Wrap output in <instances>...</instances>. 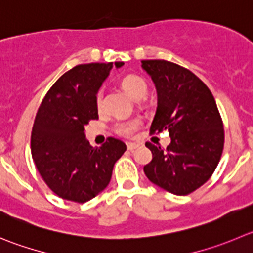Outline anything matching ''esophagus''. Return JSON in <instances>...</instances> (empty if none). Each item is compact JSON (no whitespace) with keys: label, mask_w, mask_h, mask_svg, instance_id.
<instances>
[{"label":"esophagus","mask_w":253,"mask_h":253,"mask_svg":"<svg viewBox=\"0 0 253 253\" xmlns=\"http://www.w3.org/2000/svg\"><path fill=\"white\" fill-rule=\"evenodd\" d=\"M138 146H139V144H136V143H128V144H126V148H128V150H130V151L135 150Z\"/></svg>","instance_id":"esophagus-1"}]
</instances>
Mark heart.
Wrapping results in <instances>:
<instances>
[{"mask_svg": "<svg viewBox=\"0 0 253 253\" xmlns=\"http://www.w3.org/2000/svg\"><path fill=\"white\" fill-rule=\"evenodd\" d=\"M122 85L125 92L128 93L133 99L136 100L143 98L146 94V89H148L145 81L143 78H140V77L134 76V74L125 77L122 81ZM95 103H97L98 107L102 105V92L97 93ZM139 125H140L139 120H130V122L122 123V124H119L117 126V131L124 136H131L135 133L136 129L139 128Z\"/></svg>", "mask_w": 253, "mask_h": 253, "instance_id": "b5f03b06", "label": "heart"}]
</instances>
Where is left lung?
<instances>
[{"instance_id": "8db88e82", "label": "left lung", "mask_w": 253, "mask_h": 253, "mask_svg": "<svg viewBox=\"0 0 253 253\" xmlns=\"http://www.w3.org/2000/svg\"><path fill=\"white\" fill-rule=\"evenodd\" d=\"M155 84L156 112L151 133L168 130L167 150L146 143L153 159L144 167L153 184L187 195L205 184L223 150V125L210 89L189 69L161 59L141 61Z\"/></svg>"}]
</instances>
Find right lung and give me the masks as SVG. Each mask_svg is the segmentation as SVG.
<instances>
[{
  "label": "right lung",
  "mask_w": 253,
  "mask_h": 253,
  "mask_svg": "<svg viewBox=\"0 0 253 253\" xmlns=\"http://www.w3.org/2000/svg\"><path fill=\"white\" fill-rule=\"evenodd\" d=\"M123 62L79 64L48 90L36 115L31 151L41 176L64 200L85 203L108 186L115 161L126 146L108 138L93 148L84 126L98 119L95 97L113 67Z\"/></svg>",
  "instance_id": "obj_1"
}]
</instances>
